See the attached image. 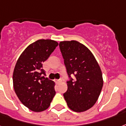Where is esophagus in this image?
Returning a JSON list of instances; mask_svg holds the SVG:
<instances>
[{
    "mask_svg": "<svg viewBox=\"0 0 126 126\" xmlns=\"http://www.w3.org/2000/svg\"><path fill=\"white\" fill-rule=\"evenodd\" d=\"M55 83H56L57 84H59V83H60V82H61V80H55Z\"/></svg>",
    "mask_w": 126,
    "mask_h": 126,
    "instance_id": "obj_1",
    "label": "esophagus"
}]
</instances>
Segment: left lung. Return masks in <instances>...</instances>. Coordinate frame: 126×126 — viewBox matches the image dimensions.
I'll return each mask as SVG.
<instances>
[{"mask_svg":"<svg viewBox=\"0 0 126 126\" xmlns=\"http://www.w3.org/2000/svg\"><path fill=\"white\" fill-rule=\"evenodd\" d=\"M70 80L63 94L68 107L74 112H84L96 102L103 86L98 63L91 51L80 42L63 41L59 43ZM73 74L76 78L72 79Z\"/></svg>","mask_w":126,"mask_h":126,"instance_id":"obj_1","label":"left lung"}]
</instances>
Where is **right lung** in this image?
<instances>
[{
	"label": "right lung",
	"instance_id": "add662e5",
	"mask_svg": "<svg viewBox=\"0 0 126 126\" xmlns=\"http://www.w3.org/2000/svg\"><path fill=\"white\" fill-rule=\"evenodd\" d=\"M58 43L39 40L27 47L16 62L13 72V86L22 103L33 112L49 108L55 94V82L45 77L43 64Z\"/></svg>",
	"mask_w": 126,
	"mask_h": 126
}]
</instances>
